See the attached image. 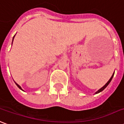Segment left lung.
I'll return each mask as SVG.
<instances>
[{"label": "left lung", "instance_id": "left-lung-1", "mask_svg": "<svg viewBox=\"0 0 124 124\" xmlns=\"http://www.w3.org/2000/svg\"><path fill=\"white\" fill-rule=\"evenodd\" d=\"M114 74L112 75V76H111V78H110V79H109L108 81V82L106 83V85H105L103 86V87H101V89H99V90H98V91H97V92H95V93H100V92H102L103 90L104 89L106 88V87H107V86L108 85L109 83H110V82H111V79H112V78H113V77H114Z\"/></svg>", "mask_w": 124, "mask_h": 124}]
</instances>
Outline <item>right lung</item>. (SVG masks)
Instances as JSON below:
<instances>
[{
  "label": "right lung",
  "instance_id": "1",
  "mask_svg": "<svg viewBox=\"0 0 124 124\" xmlns=\"http://www.w3.org/2000/svg\"><path fill=\"white\" fill-rule=\"evenodd\" d=\"M13 39H14V37H13ZM16 83V85H17V87H18V88L20 89H21V90H23V89H22L21 87V86L19 85H18V84H17V83Z\"/></svg>",
  "mask_w": 124,
  "mask_h": 124
}]
</instances>
